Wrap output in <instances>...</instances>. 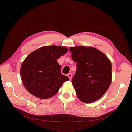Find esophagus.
<instances>
[{
    "mask_svg": "<svg viewBox=\"0 0 132 132\" xmlns=\"http://www.w3.org/2000/svg\"><path fill=\"white\" fill-rule=\"evenodd\" d=\"M68 77H69V79H70V80H71V78H72V74H71V73H69V74L68 75Z\"/></svg>",
    "mask_w": 132,
    "mask_h": 132,
    "instance_id": "esophagus-1",
    "label": "esophagus"
}]
</instances>
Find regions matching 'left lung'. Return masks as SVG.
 <instances>
[{
    "instance_id": "left-lung-1",
    "label": "left lung",
    "mask_w": 132,
    "mask_h": 132,
    "mask_svg": "<svg viewBox=\"0 0 132 132\" xmlns=\"http://www.w3.org/2000/svg\"><path fill=\"white\" fill-rule=\"evenodd\" d=\"M72 59L77 63L72 84L78 98L91 103L104 95L112 81V64L108 57L92 46L70 47Z\"/></svg>"
}]
</instances>
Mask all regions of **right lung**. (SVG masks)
<instances>
[{
	"label": "right lung",
	"mask_w": 132,
	"mask_h": 132,
	"mask_svg": "<svg viewBox=\"0 0 132 132\" xmlns=\"http://www.w3.org/2000/svg\"><path fill=\"white\" fill-rule=\"evenodd\" d=\"M62 46H45L33 51L21 64L20 75L24 87L41 99H48L56 94L69 78L61 74L57 59L68 52Z\"/></svg>",
	"instance_id": "1"
}]
</instances>
